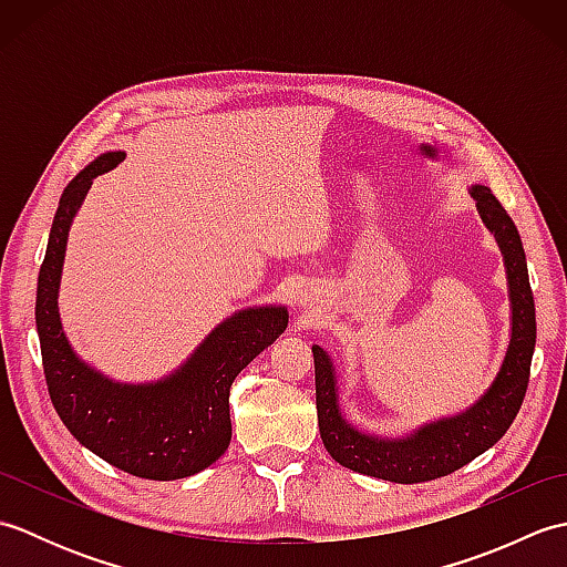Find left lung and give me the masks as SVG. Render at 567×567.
Instances as JSON below:
<instances>
[{"label": "left lung", "instance_id": "obj_1", "mask_svg": "<svg viewBox=\"0 0 567 567\" xmlns=\"http://www.w3.org/2000/svg\"><path fill=\"white\" fill-rule=\"evenodd\" d=\"M485 226L495 234L504 256L512 302V339L497 378L487 392L465 412L419 426L402 439H380L358 431L346 421L339 406V384L329 353L311 346L317 372V414L321 441L336 463L360 475L414 485L455 473L492 449L519 414L528 388V372L536 346V307L528 268L512 216L485 185L470 187Z\"/></svg>", "mask_w": 567, "mask_h": 567}]
</instances>
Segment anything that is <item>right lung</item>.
<instances>
[{"instance_id":"obj_1","label":"right lung","mask_w":567,"mask_h":567,"mask_svg":"<svg viewBox=\"0 0 567 567\" xmlns=\"http://www.w3.org/2000/svg\"><path fill=\"white\" fill-rule=\"evenodd\" d=\"M122 151L102 153L70 179L58 202L35 290L43 372L68 431L102 461L146 480H179L219 461L231 443L228 392L252 358L287 329L285 307H250L221 321L173 375L126 384L84 363L58 315L68 231L92 179L114 171Z\"/></svg>"}]
</instances>
